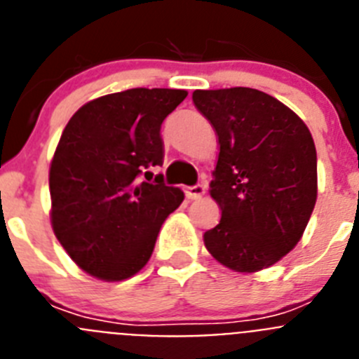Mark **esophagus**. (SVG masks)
I'll list each match as a JSON object with an SVG mask.
<instances>
[{
  "mask_svg": "<svg viewBox=\"0 0 359 359\" xmlns=\"http://www.w3.org/2000/svg\"><path fill=\"white\" fill-rule=\"evenodd\" d=\"M205 190H207V187L201 185V183H198V185H194V187H189V189L185 190V194L189 199H199L203 194H205Z\"/></svg>",
  "mask_w": 359,
  "mask_h": 359,
  "instance_id": "obj_1",
  "label": "esophagus"
}]
</instances>
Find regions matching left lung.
Segmentation results:
<instances>
[{"label": "left lung", "instance_id": "obj_1", "mask_svg": "<svg viewBox=\"0 0 359 359\" xmlns=\"http://www.w3.org/2000/svg\"><path fill=\"white\" fill-rule=\"evenodd\" d=\"M192 100L219 140L210 196L221 219L205 231V246L239 273L269 268L302 239L315 208L313 136L294 111L264 91L196 90Z\"/></svg>", "mask_w": 359, "mask_h": 359}]
</instances>
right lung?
I'll return each mask as SVG.
<instances>
[{"instance_id":"1","label":"right lung","mask_w":359,"mask_h":359,"mask_svg":"<svg viewBox=\"0 0 359 359\" xmlns=\"http://www.w3.org/2000/svg\"><path fill=\"white\" fill-rule=\"evenodd\" d=\"M185 90L133 88L90 100L66 123L50 163L52 228L72 261L106 282L133 277L183 201L151 167L163 163L161 122Z\"/></svg>"}]
</instances>
